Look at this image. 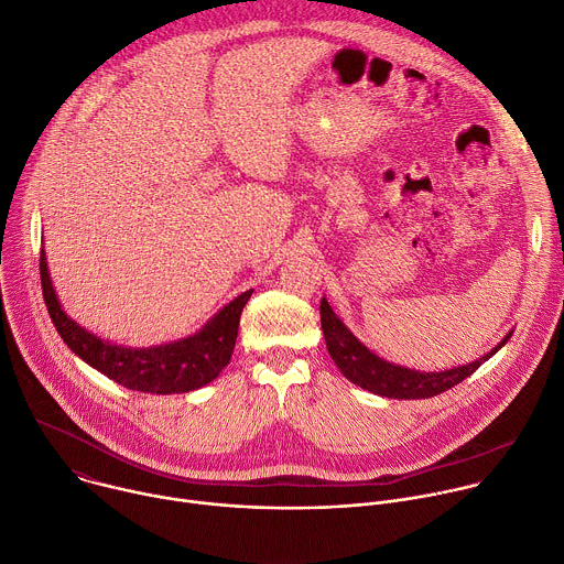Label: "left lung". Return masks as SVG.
Returning a JSON list of instances; mask_svg holds the SVG:
<instances>
[{
	"label": "left lung",
	"mask_w": 564,
	"mask_h": 564,
	"mask_svg": "<svg viewBox=\"0 0 564 564\" xmlns=\"http://www.w3.org/2000/svg\"><path fill=\"white\" fill-rule=\"evenodd\" d=\"M321 328H324L326 348L337 364V368L344 372L346 379L357 383L364 390H370L379 397L388 399H429L440 392H446L448 388L457 386L466 377H470L481 364L491 359L511 337V333L485 357H479L473 364L457 366L442 372H420L413 368L394 366L372 350H368L348 328L344 321L333 312L326 296L321 299Z\"/></svg>",
	"instance_id": "obj_1"
}]
</instances>
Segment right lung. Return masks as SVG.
Returning a JSON list of instances; mask_svg holds the SVG:
<instances>
[{
  "instance_id": "add662e5",
  "label": "right lung",
  "mask_w": 564,
  "mask_h": 564,
  "mask_svg": "<svg viewBox=\"0 0 564 564\" xmlns=\"http://www.w3.org/2000/svg\"><path fill=\"white\" fill-rule=\"evenodd\" d=\"M40 276L44 303L64 344L116 383L151 394L189 392L214 381L231 359L240 312L252 296V290L238 294L187 339L153 348H127L102 341L66 316L51 283L44 248L40 252Z\"/></svg>"
}]
</instances>
